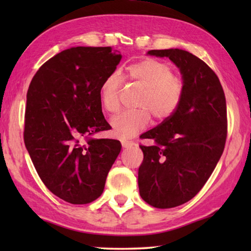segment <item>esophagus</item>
Returning <instances> with one entry per match:
<instances>
[{
  "label": "esophagus",
  "instance_id": "34e87169",
  "mask_svg": "<svg viewBox=\"0 0 251 251\" xmlns=\"http://www.w3.org/2000/svg\"><path fill=\"white\" fill-rule=\"evenodd\" d=\"M121 143H122V146L124 147V148L130 147L131 145H133V142H131V141H128V139H122Z\"/></svg>",
  "mask_w": 251,
  "mask_h": 251
}]
</instances>
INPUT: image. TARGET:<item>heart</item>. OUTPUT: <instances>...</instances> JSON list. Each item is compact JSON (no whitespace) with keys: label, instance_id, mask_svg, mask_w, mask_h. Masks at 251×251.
<instances>
[{"label":"heart","instance_id":"1","mask_svg":"<svg viewBox=\"0 0 251 251\" xmlns=\"http://www.w3.org/2000/svg\"><path fill=\"white\" fill-rule=\"evenodd\" d=\"M129 77L144 88L137 100V108L124 112L112 118L114 135L120 138H129L145 129L151 123V115L157 121L171 117L179 106L184 83L173 74L172 66L155 58H145L128 69ZM123 80L117 73L109 74L100 86V103L110 113L120 108V91Z\"/></svg>","mask_w":251,"mask_h":251}]
</instances>
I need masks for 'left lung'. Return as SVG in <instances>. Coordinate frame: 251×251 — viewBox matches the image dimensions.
Segmentation results:
<instances>
[{
  "mask_svg": "<svg viewBox=\"0 0 251 251\" xmlns=\"http://www.w3.org/2000/svg\"><path fill=\"white\" fill-rule=\"evenodd\" d=\"M179 69L184 94L175 113L141 137L144 159L138 169L141 197L155 208L182 205L199 193L223 155L227 137L226 99L218 76L184 50H151Z\"/></svg>",
  "mask_w": 251,
  "mask_h": 251,
  "instance_id": "left-lung-1",
  "label": "left lung"
}]
</instances>
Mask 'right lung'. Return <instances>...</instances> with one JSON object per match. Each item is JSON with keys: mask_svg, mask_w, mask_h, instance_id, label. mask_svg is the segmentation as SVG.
<instances>
[{"mask_svg": "<svg viewBox=\"0 0 251 251\" xmlns=\"http://www.w3.org/2000/svg\"><path fill=\"white\" fill-rule=\"evenodd\" d=\"M121 59L110 46L71 48L45 62L29 84L25 146L44 185L70 203H90L103 194L121 151L116 139L88 138L109 129L100 92Z\"/></svg>", "mask_w": 251, "mask_h": 251, "instance_id": "add662e5", "label": "right lung"}]
</instances>
